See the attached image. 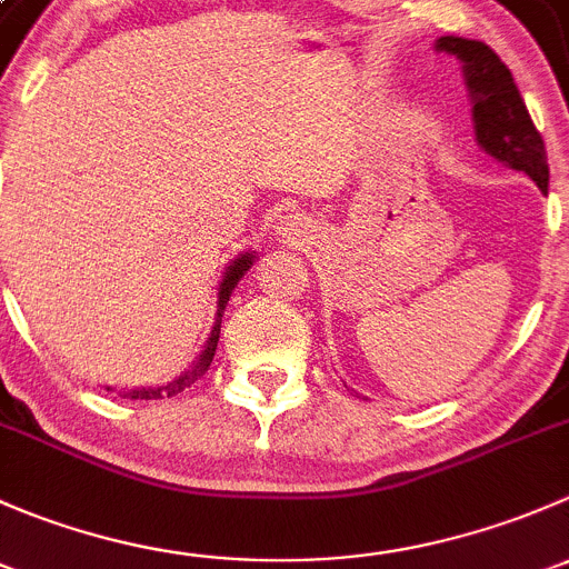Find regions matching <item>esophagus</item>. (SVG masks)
<instances>
[{"label":"esophagus","instance_id":"esophagus-1","mask_svg":"<svg viewBox=\"0 0 569 569\" xmlns=\"http://www.w3.org/2000/svg\"><path fill=\"white\" fill-rule=\"evenodd\" d=\"M308 231H311V226H308V222L302 220L300 214L283 217V220H280V226H278L280 237H283L286 242H295V244H300L302 239H306Z\"/></svg>","mask_w":569,"mask_h":569}]
</instances>
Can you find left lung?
Masks as SVG:
<instances>
[{
    "label": "left lung",
    "mask_w": 569,
    "mask_h": 569,
    "mask_svg": "<svg viewBox=\"0 0 569 569\" xmlns=\"http://www.w3.org/2000/svg\"><path fill=\"white\" fill-rule=\"evenodd\" d=\"M435 49L462 62L465 84L473 99L476 140L498 162L523 170L539 189H548V153L533 126L512 71L481 40L443 36Z\"/></svg>",
    "instance_id": "left-lung-1"
}]
</instances>
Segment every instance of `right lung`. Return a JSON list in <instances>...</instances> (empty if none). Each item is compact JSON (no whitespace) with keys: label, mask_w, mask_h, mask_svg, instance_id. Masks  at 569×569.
I'll use <instances>...</instances> for the list:
<instances>
[{"label":"right lung","mask_w":569,"mask_h":569,"mask_svg":"<svg viewBox=\"0 0 569 569\" xmlns=\"http://www.w3.org/2000/svg\"><path fill=\"white\" fill-rule=\"evenodd\" d=\"M252 261H256V256L252 252H242L239 258H233L231 267L226 269V274H222V283H220V291H217V313H214V327H211L209 332V341H206L203 352L198 355V360H194L192 366H189L187 371H183L181 377H176L173 382H168V386H159V388H134V391H123V399H164V396H176L181 393L183 388L192 386L198 377H203L206 371H209L211 360H214V352H217V341H220V325H222V313H226V306L228 300H231L233 289H237V283L242 280V274L248 272L252 267ZM109 391V388H107Z\"/></svg>","instance_id":"add662e5"}]
</instances>
